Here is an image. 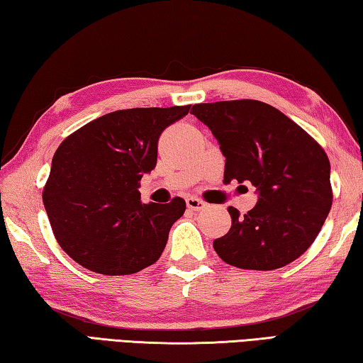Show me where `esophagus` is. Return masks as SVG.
I'll list each match as a JSON object with an SVG mask.
<instances>
[{
    "mask_svg": "<svg viewBox=\"0 0 363 363\" xmlns=\"http://www.w3.org/2000/svg\"><path fill=\"white\" fill-rule=\"evenodd\" d=\"M186 203H187L189 210H192V211H200V210H203V208L206 206L205 201L200 200V199H196V196H189V199H186Z\"/></svg>",
    "mask_w": 363,
    "mask_h": 363,
    "instance_id": "1",
    "label": "esophagus"
}]
</instances>
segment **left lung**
Wrapping results in <instances>:
<instances>
[{
  "mask_svg": "<svg viewBox=\"0 0 363 363\" xmlns=\"http://www.w3.org/2000/svg\"><path fill=\"white\" fill-rule=\"evenodd\" d=\"M225 157L224 181L256 187L247 214L227 208L232 225L213 242L230 266L284 267L304 253L327 219L333 194L327 153L303 128L269 104L240 99L195 104Z\"/></svg>",
  "mask_w": 363,
  "mask_h": 363,
  "instance_id": "8db88e82",
  "label": "left lung"
}]
</instances>
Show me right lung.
I'll return each instance as SVG.
<instances>
[{"instance_id": "right-lung-1", "label": "right lung", "mask_w": 363, "mask_h": 363, "mask_svg": "<svg viewBox=\"0 0 363 363\" xmlns=\"http://www.w3.org/2000/svg\"><path fill=\"white\" fill-rule=\"evenodd\" d=\"M190 106L126 108L99 116L59 145L43 190L54 237L79 266L128 275L152 266L186 201L143 203L140 179L157 164L158 139Z\"/></svg>"}]
</instances>
